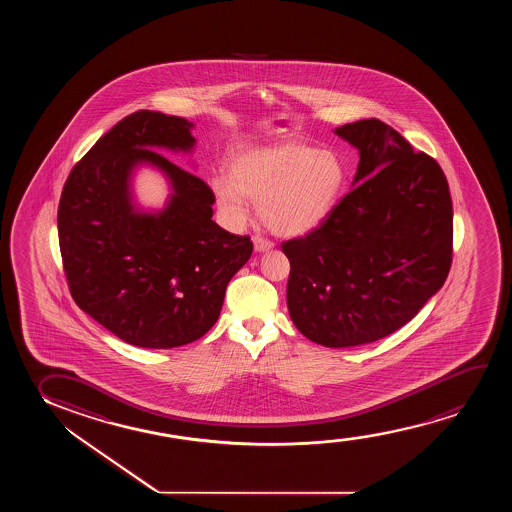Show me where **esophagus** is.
<instances>
[{"mask_svg":"<svg viewBox=\"0 0 512 512\" xmlns=\"http://www.w3.org/2000/svg\"><path fill=\"white\" fill-rule=\"evenodd\" d=\"M253 246H255V252H269L271 248H274V243L271 239L253 236Z\"/></svg>","mask_w":512,"mask_h":512,"instance_id":"obj_1","label":"esophagus"}]
</instances>
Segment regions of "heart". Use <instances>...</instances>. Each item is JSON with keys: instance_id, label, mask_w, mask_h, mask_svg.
Segmentation results:
<instances>
[{"instance_id": "1", "label": "heart", "mask_w": 512, "mask_h": 512, "mask_svg": "<svg viewBox=\"0 0 512 512\" xmlns=\"http://www.w3.org/2000/svg\"><path fill=\"white\" fill-rule=\"evenodd\" d=\"M348 185L343 157L330 148L280 143L241 150L231 176L211 180V192L227 222L239 225L259 201V217L281 236L315 231L334 213Z\"/></svg>"}]
</instances>
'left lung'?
I'll return each mask as SVG.
<instances>
[{"mask_svg":"<svg viewBox=\"0 0 512 512\" xmlns=\"http://www.w3.org/2000/svg\"><path fill=\"white\" fill-rule=\"evenodd\" d=\"M334 133L360 154L353 189L318 229L281 250L295 327L313 343L348 348L390 336L444 285L453 206L441 166L385 122Z\"/></svg>","mask_w":512,"mask_h":512,"instance_id":"obj_1","label":"left lung"}]
</instances>
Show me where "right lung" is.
<instances>
[{
  "label": "right lung",
  "instance_id": "obj_1",
  "mask_svg": "<svg viewBox=\"0 0 512 512\" xmlns=\"http://www.w3.org/2000/svg\"><path fill=\"white\" fill-rule=\"evenodd\" d=\"M192 122L140 110L101 136L71 169L57 210L71 297L140 348L197 341L215 325L225 288L253 252L248 236L215 224L210 187L155 150L192 152ZM159 168L172 194L162 211L133 203V171Z\"/></svg>",
  "mask_w": 512,
  "mask_h": 512
}]
</instances>
